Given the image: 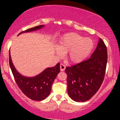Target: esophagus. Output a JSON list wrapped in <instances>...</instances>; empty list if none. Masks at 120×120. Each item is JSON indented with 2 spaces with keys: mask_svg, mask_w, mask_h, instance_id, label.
Wrapping results in <instances>:
<instances>
[{
  "mask_svg": "<svg viewBox=\"0 0 120 120\" xmlns=\"http://www.w3.org/2000/svg\"><path fill=\"white\" fill-rule=\"evenodd\" d=\"M65 69V66L63 64H60V71H64Z\"/></svg>",
  "mask_w": 120,
  "mask_h": 120,
  "instance_id": "1",
  "label": "esophagus"
}]
</instances>
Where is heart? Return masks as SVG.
Returning a JSON list of instances; mask_svg holds the SVG:
<instances>
[{
  "instance_id": "heart-1",
  "label": "heart",
  "mask_w": 120,
  "mask_h": 120,
  "mask_svg": "<svg viewBox=\"0 0 120 120\" xmlns=\"http://www.w3.org/2000/svg\"><path fill=\"white\" fill-rule=\"evenodd\" d=\"M94 47L93 40L75 33L64 35L57 44L55 52L59 57L68 53L67 59L72 64H79L89 57Z\"/></svg>"
}]
</instances>
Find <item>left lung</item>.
Returning <instances> with one entry per match:
<instances>
[{"label":"left lung","mask_w":120,"mask_h":120,"mask_svg":"<svg viewBox=\"0 0 120 120\" xmlns=\"http://www.w3.org/2000/svg\"><path fill=\"white\" fill-rule=\"evenodd\" d=\"M107 59V47L100 38L90 58L66 68L68 93L71 99L83 102L95 94L104 80Z\"/></svg>","instance_id":"left-lung-1"}]
</instances>
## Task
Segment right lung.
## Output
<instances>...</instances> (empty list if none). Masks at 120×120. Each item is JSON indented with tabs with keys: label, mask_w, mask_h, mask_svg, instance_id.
I'll list each match as a JSON object with an SVG mask.
<instances>
[{
	"label": "right lung",
	"mask_w": 120,
	"mask_h": 120,
	"mask_svg": "<svg viewBox=\"0 0 120 120\" xmlns=\"http://www.w3.org/2000/svg\"><path fill=\"white\" fill-rule=\"evenodd\" d=\"M44 25H39L22 31L19 34L40 29ZM9 65L16 83L23 93L30 99L40 101L46 99L50 94L52 85L60 72V63L55 67L47 68L34 77H27L20 74L12 63L9 52Z\"/></svg>",
	"instance_id": "1"
}]
</instances>
